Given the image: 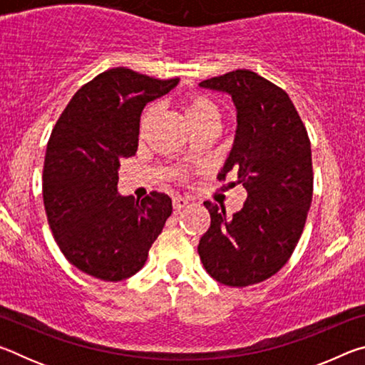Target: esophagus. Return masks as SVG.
Masks as SVG:
<instances>
[{
    "label": "esophagus",
    "mask_w": 365,
    "mask_h": 365,
    "mask_svg": "<svg viewBox=\"0 0 365 365\" xmlns=\"http://www.w3.org/2000/svg\"><path fill=\"white\" fill-rule=\"evenodd\" d=\"M188 205V200L187 197H182V196H174V200H172V206H174L175 212L180 211V209H183L185 206Z\"/></svg>",
    "instance_id": "1"
}]
</instances>
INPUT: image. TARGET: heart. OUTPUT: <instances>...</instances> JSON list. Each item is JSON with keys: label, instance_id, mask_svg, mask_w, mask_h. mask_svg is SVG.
<instances>
[{"label": "heart", "instance_id": "b5f03b06", "mask_svg": "<svg viewBox=\"0 0 365 365\" xmlns=\"http://www.w3.org/2000/svg\"><path fill=\"white\" fill-rule=\"evenodd\" d=\"M156 113V106L148 108L141 115V132L148 127V123ZM183 113L193 130H200L205 127H220V109L211 98L202 95H190L183 100Z\"/></svg>", "mask_w": 365, "mask_h": 365}]
</instances>
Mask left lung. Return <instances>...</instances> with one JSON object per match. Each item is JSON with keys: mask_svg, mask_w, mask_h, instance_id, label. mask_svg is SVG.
Instances as JSON below:
<instances>
[{"mask_svg": "<svg viewBox=\"0 0 365 365\" xmlns=\"http://www.w3.org/2000/svg\"><path fill=\"white\" fill-rule=\"evenodd\" d=\"M200 86L235 104L237 130L217 178L233 172L248 197L232 217L205 202L211 227L197 252L214 280L243 288L277 274L299 242L312 201L311 143L289 96L257 73L240 69Z\"/></svg>", "mask_w": 365, "mask_h": 365, "instance_id": "1", "label": "left lung"}]
</instances>
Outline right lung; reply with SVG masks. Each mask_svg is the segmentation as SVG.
<instances>
[{"instance_id": "obj_1", "label": "right lung", "mask_w": 365, "mask_h": 365, "mask_svg": "<svg viewBox=\"0 0 365 365\" xmlns=\"http://www.w3.org/2000/svg\"><path fill=\"white\" fill-rule=\"evenodd\" d=\"M177 83L109 69L72 96L53 128L43 168L48 224L67 261L95 279L137 274L172 214L168 195L140 202L117 182L120 159L137 153L141 110Z\"/></svg>"}]
</instances>
